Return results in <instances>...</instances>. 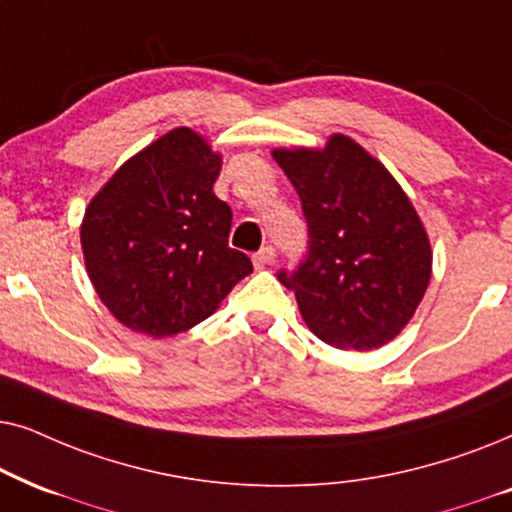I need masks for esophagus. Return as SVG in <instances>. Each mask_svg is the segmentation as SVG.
Here are the masks:
<instances>
[{
	"mask_svg": "<svg viewBox=\"0 0 512 512\" xmlns=\"http://www.w3.org/2000/svg\"><path fill=\"white\" fill-rule=\"evenodd\" d=\"M276 257V250L271 248V245H267V248H262L260 252H255V257H252V262H255V269H264L267 264L274 262Z\"/></svg>",
	"mask_w": 512,
	"mask_h": 512,
	"instance_id": "esophagus-1",
	"label": "esophagus"
}]
</instances>
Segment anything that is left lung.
<instances>
[{
	"instance_id": "8db88e82",
	"label": "left lung",
	"mask_w": 512,
	"mask_h": 512,
	"mask_svg": "<svg viewBox=\"0 0 512 512\" xmlns=\"http://www.w3.org/2000/svg\"><path fill=\"white\" fill-rule=\"evenodd\" d=\"M271 156L297 189L309 224L304 262L278 274L295 292L304 323L344 351L388 344L431 283V241L410 196L349 135Z\"/></svg>"
}]
</instances>
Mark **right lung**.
Returning <instances> with one entry per match:
<instances>
[{"instance_id": "obj_1", "label": "right lung", "mask_w": 512, "mask_h": 512, "mask_svg": "<svg viewBox=\"0 0 512 512\" xmlns=\"http://www.w3.org/2000/svg\"><path fill=\"white\" fill-rule=\"evenodd\" d=\"M222 154L192 128H173L131 156L86 206L81 250L109 313L161 339L213 316L252 271L229 248L231 208L213 185Z\"/></svg>"}]
</instances>
